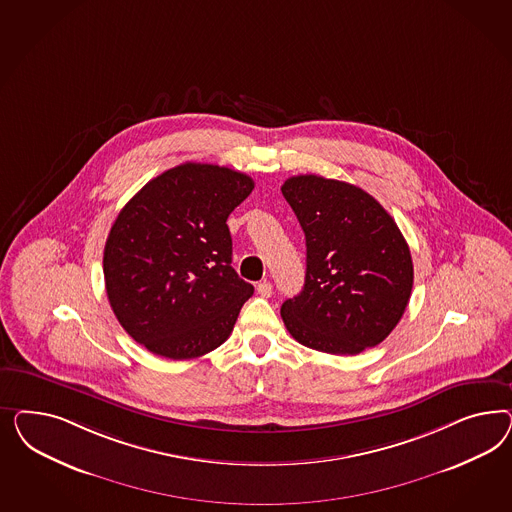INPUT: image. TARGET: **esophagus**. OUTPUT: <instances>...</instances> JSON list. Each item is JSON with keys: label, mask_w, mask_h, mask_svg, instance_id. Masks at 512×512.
<instances>
[{"label": "esophagus", "mask_w": 512, "mask_h": 512, "mask_svg": "<svg viewBox=\"0 0 512 512\" xmlns=\"http://www.w3.org/2000/svg\"><path fill=\"white\" fill-rule=\"evenodd\" d=\"M257 293L263 296V298H270L272 296V283L268 279H263L259 285H257Z\"/></svg>", "instance_id": "obj_1"}]
</instances>
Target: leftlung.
I'll return each instance as SVG.
<instances>
[{
    "label": "left lung",
    "mask_w": 512,
    "mask_h": 512,
    "mask_svg": "<svg viewBox=\"0 0 512 512\" xmlns=\"http://www.w3.org/2000/svg\"><path fill=\"white\" fill-rule=\"evenodd\" d=\"M306 234V281L281 306L298 343L330 355L375 347L402 319L411 251L396 221L364 189L315 174L281 186Z\"/></svg>",
    "instance_id": "1"
}]
</instances>
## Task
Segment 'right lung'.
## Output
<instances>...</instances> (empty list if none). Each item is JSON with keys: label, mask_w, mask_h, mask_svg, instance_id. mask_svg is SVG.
Masks as SVG:
<instances>
[{"label": "right lung", "mask_w": 512, "mask_h": 512, "mask_svg": "<svg viewBox=\"0 0 512 512\" xmlns=\"http://www.w3.org/2000/svg\"><path fill=\"white\" fill-rule=\"evenodd\" d=\"M253 180L184 163L150 180L110 229L103 272L110 308L157 357L197 358L233 332L253 285L234 272L227 217Z\"/></svg>", "instance_id": "right-lung-1"}]
</instances>
